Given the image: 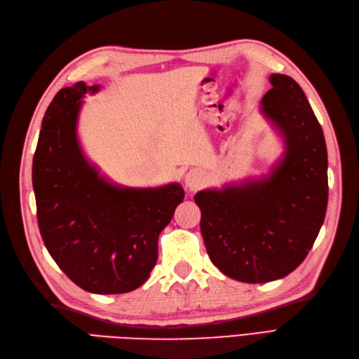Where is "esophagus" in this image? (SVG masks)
Masks as SVG:
<instances>
[{
	"label": "esophagus",
	"mask_w": 359,
	"mask_h": 359,
	"mask_svg": "<svg viewBox=\"0 0 359 359\" xmlns=\"http://www.w3.org/2000/svg\"><path fill=\"white\" fill-rule=\"evenodd\" d=\"M184 182H186V187H189L190 190H196L205 184V175L199 169H191L186 178H184Z\"/></svg>",
	"instance_id": "obj_1"
}]
</instances>
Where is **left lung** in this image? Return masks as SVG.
Returning <instances> with one entry per match:
<instances>
[{"label": "left lung", "instance_id": "obj_1", "mask_svg": "<svg viewBox=\"0 0 359 359\" xmlns=\"http://www.w3.org/2000/svg\"><path fill=\"white\" fill-rule=\"evenodd\" d=\"M269 82L260 111L283 136V157L266 177L194 196L211 262L244 283H268L297 269L328 205V154L318 118L290 76L274 73Z\"/></svg>", "mask_w": 359, "mask_h": 359}]
</instances>
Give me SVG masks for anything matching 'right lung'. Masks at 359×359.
Instances as JSON below:
<instances>
[{
    "label": "right lung",
    "mask_w": 359,
    "mask_h": 359,
    "mask_svg": "<svg viewBox=\"0 0 359 359\" xmlns=\"http://www.w3.org/2000/svg\"><path fill=\"white\" fill-rule=\"evenodd\" d=\"M83 82L62 88L43 116L32 158L39 229L49 255L74 285L112 295L142 286L156 266L158 235L184 199L178 182L121 187L102 177L78 140Z\"/></svg>",
    "instance_id": "add662e5"
}]
</instances>
